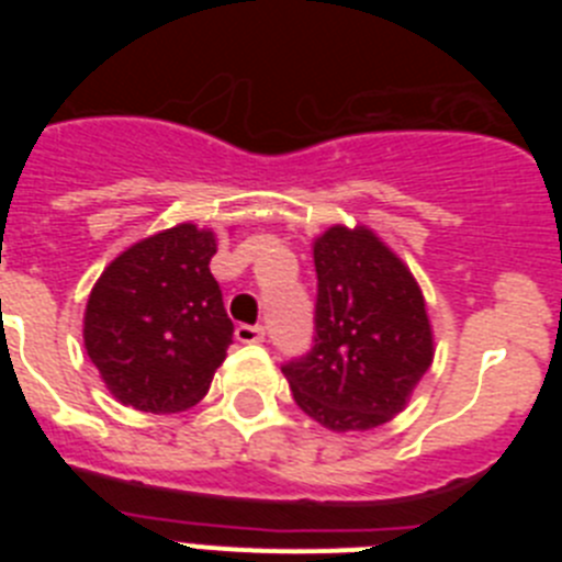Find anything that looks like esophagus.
Wrapping results in <instances>:
<instances>
[{"mask_svg":"<svg viewBox=\"0 0 562 562\" xmlns=\"http://www.w3.org/2000/svg\"><path fill=\"white\" fill-rule=\"evenodd\" d=\"M236 340L238 342H261L265 340V326H250V324L236 326Z\"/></svg>","mask_w":562,"mask_h":562,"instance_id":"esophagus-1","label":"esophagus"}]
</instances>
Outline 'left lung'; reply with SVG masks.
<instances>
[{
    "label": "left lung",
    "mask_w": 562,
    "mask_h": 562,
    "mask_svg": "<svg viewBox=\"0 0 562 562\" xmlns=\"http://www.w3.org/2000/svg\"><path fill=\"white\" fill-rule=\"evenodd\" d=\"M315 340L284 366L297 408L335 434L394 419L434 362L414 272L366 225L315 238Z\"/></svg>",
    "instance_id": "1"
}]
</instances>
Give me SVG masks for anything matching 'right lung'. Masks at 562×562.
I'll list each match as a JSON object with an SVG mask.
<instances>
[{"label":"right lung","mask_w":562,"mask_h":562,"mask_svg":"<svg viewBox=\"0 0 562 562\" xmlns=\"http://www.w3.org/2000/svg\"><path fill=\"white\" fill-rule=\"evenodd\" d=\"M213 252L216 233L182 222L101 272L83 312V346L117 402L177 414L207 394L233 342Z\"/></svg>","instance_id":"right-lung-1"}]
</instances>
